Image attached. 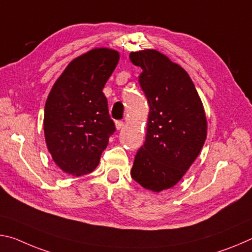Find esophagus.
<instances>
[{
    "label": "esophagus",
    "mask_w": 252,
    "mask_h": 252,
    "mask_svg": "<svg viewBox=\"0 0 252 252\" xmlns=\"http://www.w3.org/2000/svg\"><path fill=\"white\" fill-rule=\"evenodd\" d=\"M115 125H116L117 130H119V129H122L123 127H124V122H122V121H116V122H115Z\"/></svg>",
    "instance_id": "1"
}]
</instances>
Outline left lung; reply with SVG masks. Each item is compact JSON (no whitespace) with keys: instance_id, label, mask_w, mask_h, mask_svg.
<instances>
[{"instance_id":"8db88e82","label":"left lung","mask_w":252,"mask_h":252,"mask_svg":"<svg viewBox=\"0 0 252 252\" xmlns=\"http://www.w3.org/2000/svg\"><path fill=\"white\" fill-rule=\"evenodd\" d=\"M143 69L139 85L150 105L144 145L136 153L130 174L153 192L167 189L182 179L207 138V118L188 72L156 50L131 52Z\"/></svg>"}]
</instances>
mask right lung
Wrapping results in <instances>:
<instances>
[{"mask_svg": "<svg viewBox=\"0 0 252 252\" xmlns=\"http://www.w3.org/2000/svg\"><path fill=\"white\" fill-rule=\"evenodd\" d=\"M119 53L94 49L76 58L56 81L44 107V136L55 163L67 174L93 172L116 130L102 89Z\"/></svg>", "mask_w": 252, "mask_h": 252, "instance_id": "right-lung-1", "label": "right lung"}]
</instances>
